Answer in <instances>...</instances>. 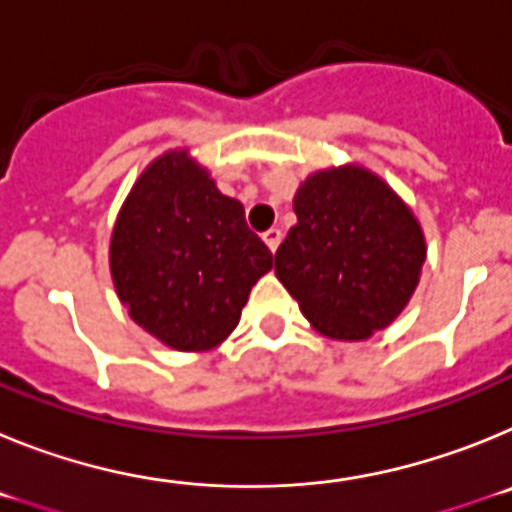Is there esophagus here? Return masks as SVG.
Segmentation results:
<instances>
[{"instance_id": "obj_1", "label": "esophagus", "mask_w": 512, "mask_h": 512, "mask_svg": "<svg viewBox=\"0 0 512 512\" xmlns=\"http://www.w3.org/2000/svg\"><path fill=\"white\" fill-rule=\"evenodd\" d=\"M261 238H264V243H266V246H269V251L274 253L279 248V243H282V230H279V228H269L264 235H261Z\"/></svg>"}]
</instances>
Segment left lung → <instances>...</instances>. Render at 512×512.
Wrapping results in <instances>:
<instances>
[{"mask_svg":"<svg viewBox=\"0 0 512 512\" xmlns=\"http://www.w3.org/2000/svg\"><path fill=\"white\" fill-rule=\"evenodd\" d=\"M297 223L277 251V279L320 336L366 341L413 297L425 235L400 194L359 164L330 166L297 187Z\"/></svg>","mask_w":512,"mask_h":512,"instance_id":"left-lung-1","label":"left lung"}]
</instances>
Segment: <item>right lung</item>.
Returning a JSON list of instances; mask_svg holds the SVG:
<instances>
[{"mask_svg":"<svg viewBox=\"0 0 512 512\" xmlns=\"http://www.w3.org/2000/svg\"><path fill=\"white\" fill-rule=\"evenodd\" d=\"M271 251L189 148L135 179L110 238V274L128 315L176 351H210L241 320Z\"/></svg>","mask_w":512,"mask_h":512,"instance_id":"add662e5","label":"right lung"}]
</instances>
